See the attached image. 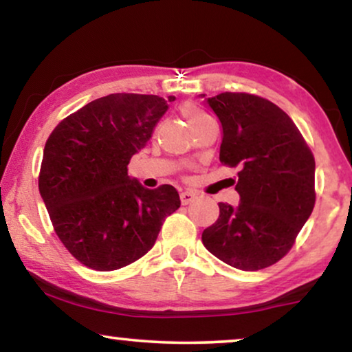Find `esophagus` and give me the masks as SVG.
Instances as JSON below:
<instances>
[{
	"label": "esophagus",
	"mask_w": 352,
	"mask_h": 352,
	"mask_svg": "<svg viewBox=\"0 0 352 352\" xmlns=\"http://www.w3.org/2000/svg\"><path fill=\"white\" fill-rule=\"evenodd\" d=\"M197 199V194L194 190H184L181 192V204L182 205H189L190 201H194Z\"/></svg>",
	"instance_id": "34e87169"
}]
</instances>
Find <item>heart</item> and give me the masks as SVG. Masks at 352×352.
Instances as JSON below:
<instances>
[{
	"mask_svg": "<svg viewBox=\"0 0 352 352\" xmlns=\"http://www.w3.org/2000/svg\"><path fill=\"white\" fill-rule=\"evenodd\" d=\"M182 115H184V117L187 118V122H189V124L194 129L210 118L208 115H205L200 109H197L195 105H192V104L182 105Z\"/></svg>",
	"mask_w": 352,
	"mask_h": 352,
	"instance_id": "heart-1",
	"label": "heart"
}]
</instances>
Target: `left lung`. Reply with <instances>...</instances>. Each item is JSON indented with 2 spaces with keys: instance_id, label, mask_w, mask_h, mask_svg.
<instances>
[{
  "instance_id": "obj_1",
  "label": "left lung",
  "mask_w": 352,
  "mask_h": 352,
  "mask_svg": "<svg viewBox=\"0 0 352 352\" xmlns=\"http://www.w3.org/2000/svg\"><path fill=\"white\" fill-rule=\"evenodd\" d=\"M206 104L223 126L221 163L240 166V204H219V218L201 242L229 266L259 271L290 252L312 213L314 155L293 120L271 100L221 93Z\"/></svg>"
}]
</instances>
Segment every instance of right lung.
I'll return each instance as SVG.
<instances>
[{"label": "right lung", "mask_w": 352, "mask_h": 352, "mask_svg": "<svg viewBox=\"0 0 352 352\" xmlns=\"http://www.w3.org/2000/svg\"><path fill=\"white\" fill-rule=\"evenodd\" d=\"M171 100L109 94L62 120L47 138L38 189L57 237L94 271L144 256L181 206L173 186L146 189L128 176L129 160L146 147Z\"/></svg>", "instance_id": "add662e5"}]
</instances>
